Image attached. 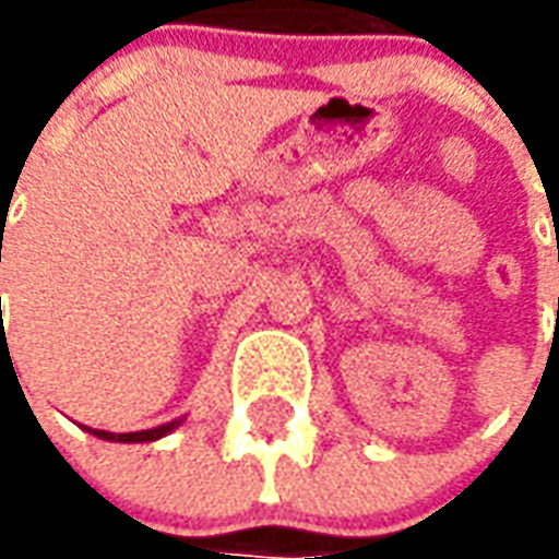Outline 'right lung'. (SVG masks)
I'll use <instances>...</instances> for the list:
<instances>
[{
  "mask_svg": "<svg viewBox=\"0 0 559 559\" xmlns=\"http://www.w3.org/2000/svg\"><path fill=\"white\" fill-rule=\"evenodd\" d=\"M182 425V419H173L164 421L158 428H148V431H131V433H114V431H95V428H86L95 437H102V440H114V443H152V440H160V437H167L170 431H176Z\"/></svg>",
  "mask_w": 559,
  "mask_h": 559,
  "instance_id": "1",
  "label": "right lung"
}]
</instances>
